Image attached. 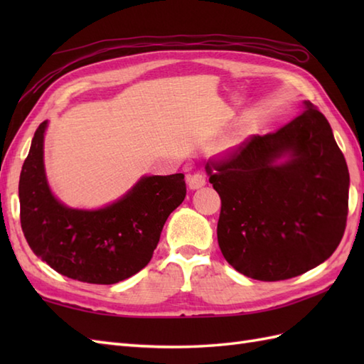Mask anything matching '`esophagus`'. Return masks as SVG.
<instances>
[{
	"instance_id": "1",
	"label": "esophagus",
	"mask_w": 364,
	"mask_h": 364,
	"mask_svg": "<svg viewBox=\"0 0 364 364\" xmlns=\"http://www.w3.org/2000/svg\"><path fill=\"white\" fill-rule=\"evenodd\" d=\"M188 184L191 189H198L206 184V176L202 172H196L188 176Z\"/></svg>"
}]
</instances>
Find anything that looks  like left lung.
I'll return each mask as SVG.
<instances>
[{
  "label": "left lung",
  "instance_id": "left-lung-1",
  "mask_svg": "<svg viewBox=\"0 0 364 364\" xmlns=\"http://www.w3.org/2000/svg\"><path fill=\"white\" fill-rule=\"evenodd\" d=\"M284 154L290 161L277 165ZM222 200L220 252L261 282L305 274L331 257L349 213V170L323 114L310 102L289 123L206 162Z\"/></svg>",
  "mask_w": 364,
  "mask_h": 364
}]
</instances>
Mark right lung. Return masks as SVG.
Instances as JSON below:
<instances>
[{"label":"right lung","mask_w":364,"mask_h":364,"mask_svg":"<svg viewBox=\"0 0 364 364\" xmlns=\"http://www.w3.org/2000/svg\"><path fill=\"white\" fill-rule=\"evenodd\" d=\"M36 129L23 162L18 197L26 241L51 269L92 284L119 283L149 264L167 218L186 197L183 173L145 176L128 194L103 210L60 205L43 170V133Z\"/></svg>","instance_id":"obj_1"}]
</instances>
